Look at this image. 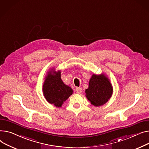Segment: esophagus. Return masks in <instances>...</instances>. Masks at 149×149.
<instances>
[{"instance_id": "obj_1", "label": "esophagus", "mask_w": 149, "mask_h": 149, "mask_svg": "<svg viewBox=\"0 0 149 149\" xmlns=\"http://www.w3.org/2000/svg\"><path fill=\"white\" fill-rule=\"evenodd\" d=\"M82 90L81 88H76V90H75L76 93L77 94H81L82 93Z\"/></svg>"}]
</instances>
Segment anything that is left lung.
<instances>
[{"label":"left lung","instance_id":"8db88e82","mask_svg":"<svg viewBox=\"0 0 149 149\" xmlns=\"http://www.w3.org/2000/svg\"><path fill=\"white\" fill-rule=\"evenodd\" d=\"M85 92L86 97L91 104L94 107H100L111 97L113 87L109 79L104 74H93L90 79L88 88Z\"/></svg>","mask_w":149,"mask_h":149}]
</instances>
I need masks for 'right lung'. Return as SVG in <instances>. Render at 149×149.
Returning a JSON list of instances; mask_svg holds the SVG:
<instances>
[{"mask_svg": "<svg viewBox=\"0 0 149 149\" xmlns=\"http://www.w3.org/2000/svg\"><path fill=\"white\" fill-rule=\"evenodd\" d=\"M42 92L46 100L58 108L73 94L70 86L65 85L61 79V71L56 72L54 68L48 71L42 85Z\"/></svg>", "mask_w": 149, "mask_h": 149, "instance_id": "right-lung-1", "label": "right lung"}]
</instances>
